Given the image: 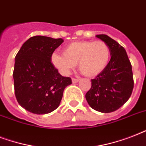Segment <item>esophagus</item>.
Here are the masks:
<instances>
[{
	"instance_id": "34e87169",
	"label": "esophagus",
	"mask_w": 146,
	"mask_h": 146,
	"mask_svg": "<svg viewBox=\"0 0 146 146\" xmlns=\"http://www.w3.org/2000/svg\"><path fill=\"white\" fill-rule=\"evenodd\" d=\"M79 81H80V80H78V79H74V78L72 79V82H73V83H76V82H78Z\"/></svg>"
}]
</instances>
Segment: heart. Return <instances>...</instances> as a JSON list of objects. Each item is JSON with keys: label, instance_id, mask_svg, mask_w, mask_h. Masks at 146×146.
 Instances as JSON below:
<instances>
[{"label": "heart", "instance_id": "obj_1", "mask_svg": "<svg viewBox=\"0 0 146 146\" xmlns=\"http://www.w3.org/2000/svg\"><path fill=\"white\" fill-rule=\"evenodd\" d=\"M111 58V50L106 42L80 41L72 42L63 49V54L54 53L50 60L62 75L66 76L78 64L79 70L87 77L102 73Z\"/></svg>", "mask_w": 146, "mask_h": 146}]
</instances>
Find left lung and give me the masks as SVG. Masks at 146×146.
<instances>
[{"instance_id":"left-lung-1","label":"left lung","mask_w":146,"mask_h":146,"mask_svg":"<svg viewBox=\"0 0 146 146\" xmlns=\"http://www.w3.org/2000/svg\"><path fill=\"white\" fill-rule=\"evenodd\" d=\"M96 37L106 42L111 60L102 73L92 80V87L86 98L92 108L102 113L117 111L128 101L133 89L132 66L123 48L107 35Z\"/></svg>"}]
</instances>
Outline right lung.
Returning a JSON list of instances; mask_svg holds the SVG:
<instances>
[{"label": "right lung", "instance_id": "obj_1", "mask_svg": "<svg viewBox=\"0 0 146 146\" xmlns=\"http://www.w3.org/2000/svg\"><path fill=\"white\" fill-rule=\"evenodd\" d=\"M62 38L36 35L22 45L15 57V96L19 105L36 114H45L60 105L64 90L72 83L62 76L50 60Z\"/></svg>", "mask_w": 146, "mask_h": 146}]
</instances>
